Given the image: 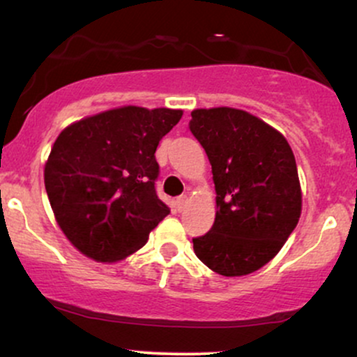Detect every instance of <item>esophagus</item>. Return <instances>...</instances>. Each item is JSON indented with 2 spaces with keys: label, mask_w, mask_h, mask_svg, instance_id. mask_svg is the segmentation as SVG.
Here are the masks:
<instances>
[{
  "label": "esophagus",
  "mask_w": 357,
  "mask_h": 357,
  "mask_svg": "<svg viewBox=\"0 0 357 357\" xmlns=\"http://www.w3.org/2000/svg\"><path fill=\"white\" fill-rule=\"evenodd\" d=\"M188 203V196H179V198H176V210L178 211H183L184 206H186Z\"/></svg>",
  "instance_id": "34e87169"
}]
</instances>
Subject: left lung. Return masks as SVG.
I'll use <instances>...</instances> for the list:
<instances>
[{"label": "left lung", "instance_id": "1", "mask_svg": "<svg viewBox=\"0 0 357 357\" xmlns=\"http://www.w3.org/2000/svg\"><path fill=\"white\" fill-rule=\"evenodd\" d=\"M190 130L216 190L215 223L192 248L220 275H248L280 252L301 218L296 158L278 130L245 110L196 109Z\"/></svg>", "mask_w": 357, "mask_h": 357}]
</instances>
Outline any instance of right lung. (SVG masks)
<instances>
[{
	"label": "right lung",
	"instance_id": "1",
	"mask_svg": "<svg viewBox=\"0 0 357 357\" xmlns=\"http://www.w3.org/2000/svg\"><path fill=\"white\" fill-rule=\"evenodd\" d=\"M181 116L127 105L61 130L45 165V188L56 223L79 252L122 260L169 215L155 192L154 153Z\"/></svg>",
	"mask_w": 357,
	"mask_h": 357
}]
</instances>
